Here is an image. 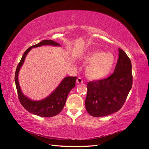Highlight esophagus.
<instances>
[{"label": "esophagus", "instance_id": "34e87169", "mask_svg": "<svg viewBox=\"0 0 149 149\" xmlns=\"http://www.w3.org/2000/svg\"><path fill=\"white\" fill-rule=\"evenodd\" d=\"M76 83H83V81L82 79L81 78H78L77 79H76Z\"/></svg>", "mask_w": 149, "mask_h": 149}]
</instances>
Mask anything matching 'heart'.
I'll list each match as a JSON object with an SVG mask.
<instances>
[{"label": "heart", "mask_w": 149, "mask_h": 149, "mask_svg": "<svg viewBox=\"0 0 149 149\" xmlns=\"http://www.w3.org/2000/svg\"><path fill=\"white\" fill-rule=\"evenodd\" d=\"M82 60L88 64L85 73L87 77L92 80H100L106 78L113 68L115 57L110 52H103L100 49H94L86 53Z\"/></svg>", "instance_id": "heart-1"}]
</instances>
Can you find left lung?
<instances>
[{
    "mask_svg": "<svg viewBox=\"0 0 149 149\" xmlns=\"http://www.w3.org/2000/svg\"><path fill=\"white\" fill-rule=\"evenodd\" d=\"M114 73L104 79L92 81L87 84L85 106L93 117L110 115L120 109L132 86V64L123 49Z\"/></svg>",
    "mask_w": 149,
    "mask_h": 149,
    "instance_id": "1",
    "label": "left lung"
}]
</instances>
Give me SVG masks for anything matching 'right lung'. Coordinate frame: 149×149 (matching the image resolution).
<instances>
[{
  "label": "right lung",
  "mask_w": 149,
  "mask_h": 149,
  "mask_svg": "<svg viewBox=\"0 0 149 149\" xmlns=\"http://www.w3.org/2000/svg\"><path fill=\"white\" fill-rule=\"evenodd\" d=\"M46 45H50L53 46H60L59 43L54 42L52 40H45L40 42L39 43L29 47L24 53L18 65L15 74V81L18 96L20 102L25 109L31 114L41 117H50L55 116L58 114L63 109L66 99L71 90L75 86L76 76H68L63 79L60 85L50 95L43 100L34 101L26 97L22 93L18 80V75L21 66L24 63L25 57L30 49L32 48L41 47Z\"/></svg>",
  "instance_id": "obj_1"
}]
</instances>
